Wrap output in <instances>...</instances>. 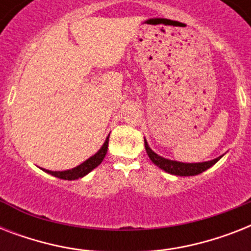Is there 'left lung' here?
Here are the masks:
<instances>
[{
	"label": "left lung",
	"mask_w": 251,
	"mask_h": 251,
	"mask_svg": "<svg viewBox=\"0 0 251 251\" xmlns=\"http://www.w3.org/2000/svg\"><path fill=\"white\" fill-rule=\"evenodd\" d=\"M145 147L146 151H147V155L151 159L153 164L159 167L160 169L165 171L167 173H171V175L175 176H195L202 173V172L207 171L208 168H211L215 163H218L222 156L216 157L214 160L210 161H203V163H181V161L176 160H169V159H165V157L157 155L156 152H153L152 150L150 149L149 143L145 139Z\"/></svg>",
	"instance_id": "obj_1"
}]
</instances>
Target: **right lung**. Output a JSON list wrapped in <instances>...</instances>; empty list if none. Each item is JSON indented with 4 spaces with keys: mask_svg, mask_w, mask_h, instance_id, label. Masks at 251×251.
Here are the masks:
<instances>
[{
    "mask_svg": "<svg viewBox=\"0 0 251 251\" xmlns=\"http://www.w3.org/2000/svg\"><path fill=\"white\" fill-rule=\"evenodd\" d=\"M108 142H109V135L106 137L104 145L100 147L98 152L92 155L90 159H87L86 161H83L82 164H79L78 167L72 168V169H68V171H48V169H43L49 175L54 176L57 178L61 179H68V181H72V179H78L84 177L86 175H88L92 169L98 167V165L101 164V161L104 160V157L106 155V151H108Z\"/></svg>",
    "mask_w": 251,
    "mask_h": 251,
    "instance_id": "obj_1",
    "label": "right lung"
}]
</instances>
